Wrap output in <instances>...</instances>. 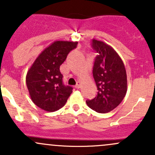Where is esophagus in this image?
<instances>
[{
    "label": "esophagus",
    "mask_w": 155,
    "mask_h": 155,
    "mask_svg": "<svg viewBox=\"0 0 155 155\" xmlns=\"http://www.w3.org/2000/svg\"><path fill=\"white\" fill-rule=\"evenodd\" d=\"M80 86H81V82H77V83H76V86H75V87H76V88L79 89V87H80Z\"/></svg>",
    "instance_id": "34e87169"
}]
</instances>
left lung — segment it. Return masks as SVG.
Wrapping results in <instances>:
<instances>
[{
	"mask_svg": "<svg viewBox=\"0 0 155 155\" xmlns=\"http://www.w3.org/2000/svg\"><path fill=\"white\" fill-rule=\"evenodd\" d=\"M91 46L97 53L93 76L98 92L95 98L86 103L98 113H107L118 106L126 94V71L118 53L108 45L93 39Z\"/></svg>",
	"mask_w": 155,
	"mask_h": 155,
	"instance_id": "obj_1",
	"label": "left lung"
}]
</instances>
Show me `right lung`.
Here are the masks:
<instances>
[{
  "instance_id": "obj_1",
  "label": "right lung",
  "mask_w": 155,
  "mask_h": 155,
  "mask_svg": "<svg viewBox=\"0 0 155 155\" xmlns=\"http://www.w3.org/2000/svg\"><path fill=\"white\" fill-rule=\"evenodd\" d=\"M78 42L56 41L37 57L26 77L32 102L48 112L62 107L73 92V87L63 84L60 66Z\"/></svg>"
}]
</instances>
